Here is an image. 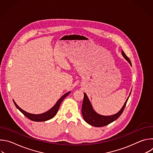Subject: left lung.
I'll use <instances>...</instances> for the list:
<instances>
[{"mask_svg": "<svg viewBox=\"0 0 153 153\" xmlns=\"http://www.w3.org/2000/svg\"><path fill=\"white\" fill-rule=\"evenodd\" d=\"M122 56L125 57V59L129 63V64L131 65V62L129 59L126 56V55L125 54V53L122 51ZM131 94V93L129 94V96ZM126 99L125 104L121 108V110L116 114L112 115V116H102L97 114L94 110L92 107V105L87 97L86 93H84V98L83 100V103L82 106V113L83 117L85 122L88 123L90 125H92L93 126L96 127H102L106 125H108V124L111 123V122H114L116 119H117L123 113L124 109L125 108L126 104L127 103V101L128 100V98Z\"/></svg>", "mask_w": 153, "mask_h": 153, "instance_id": "obj_1", "label": "left lung"}]
</instances>
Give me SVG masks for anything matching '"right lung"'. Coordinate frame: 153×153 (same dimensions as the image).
<instances>
[{
	"mask_svg": "<svg viewBox=\"0 0 153 153\" xmlns=\"http://www.w3.org/2000/svg\"><path fill=\"white\" fill-rule=\"evenodd\" d=\"M71 93V91H69L68 93H67L66 94H65L60 99H59L58 100V101L57 102V103L54 105V106H53V108H51L50 110H48V111L42 113V114H31L29 113H27L26 111H25L24 110H23L22 109H21L14 102V100H13L14 103L15 105V106H16V108L18 109V110L22 113L25 116H26L28 119L33 120V121H35V122H43V121H47L48 120L51 119H52L53 117H54L56 114H57L59 108L60 107V103H62V102L63 101V100L70 93Z\"/></svg>",
	"mask_w": 153,
	"mask_h": 153,
	"instance_id": "obj_1",
	"label": "right lung"
}]
</instances>
